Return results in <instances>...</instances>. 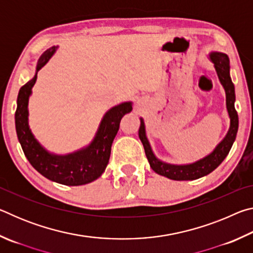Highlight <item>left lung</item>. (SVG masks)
Here are the masks:
<instances>
[{
	"label": "left lung",
	"instance_id": "obj_1",
	"mask_svg": "<svg viewBox=\"0 0 253 253\" xmlns=\"http://www.w3.org/2000/svg\"><path fill=\"white\" fill-rule=\"evenodd\" d=\"M209 59L214 65L217 78L225 91V107L230 118V126L224 138L216 145L215 148L201 160L190 164H170L158 158L153 152L151 143L146 135V127H145L144 119L140 117V126L138 136L142 142L145 154L154 172L174 181H193L205 175L213 172L219 166L224 158L228 156L231 147L237 137L239 128V117L235 110V90L234 84L230 76V60L228 54L219 51H212L209 53Z\"/></svg>",
	"mask_w": 253,
	"mask_h": 253
}]
</instances>
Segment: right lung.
<instances>
[{
	"label": "right lung",
	"mask_w": 253,
	"mask_h": 253,
	"mask_svg": "<svg viewBox=\"0 0 253 253\" xmlns=\"http://www.w3.org/2000/svg\"><path fill=\"white\" fill-rule=\"evenodd\" d=\"M59 46L53 45L41 54L33 78L22 85L16 100L15 129L18 139L34 169L50 181L69 186L84 185L101 176L108 165L111 145L119 124L132 109L131 101H124L106 111L92 140L87 146L68 154H55L42 146L29 126V99L38 78V71L46 65Z\"/></svg>",
	"instance_id": "obj_1"
}]
</instances>
